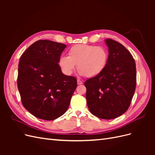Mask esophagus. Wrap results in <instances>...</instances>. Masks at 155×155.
<instances>
[{"instance_id":"1","label":"esophagus","mask_w":155,"mask_h":155,"mask_svg":"<svg viewBox=\"0 0 155 155\" xmlns=\"http://www.w3.org/2000/svg\"><path fill=\"white\" fill-rule=\"evenodd\" d=\"M77 82H78V85H81V84H83V81H81V80H79V79H78Z\"/></svg>"}]
</instances>
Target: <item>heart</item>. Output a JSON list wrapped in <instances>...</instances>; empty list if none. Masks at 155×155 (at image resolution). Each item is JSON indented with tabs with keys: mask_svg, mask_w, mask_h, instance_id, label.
I'll return each mask as SVG.
<instances>
[{
	"mask_svg": "<svg viewBox=\"0 0 155 155\" xmlns=\"http://www.w3.org/2000/svg\"><path fill=\"white\" fill-rule=\"evenodd\" d=\"M68 56L62 55L59 65L62 72L70 76L78 64L79 74L88 78L100 75L106 68L109 61V52L103 46L79 44L68 50Z\"/></svg>",
	"mask_w": 155,
	"mask_h": 155,
	"instance_id": "obj_1",
	"label": "heart"
}]
</instances>
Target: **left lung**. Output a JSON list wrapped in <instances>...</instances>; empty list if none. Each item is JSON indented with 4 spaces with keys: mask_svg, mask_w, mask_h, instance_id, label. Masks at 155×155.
Masks as SVG:
<instances>
[{
    "mask_svg": "<svg viewBox=\"0 0 155 155\" xmlns=\"http://www.w3.org/2000/svg\"><path fill=\"white\" fill-rule=\"evenodd\" d=\"M109 61L100 75L84 83L88 109L97 118L111 120L127 110L137 85L136 64L124 46L110 39H105Z\"/></svg>",
    "mask_w": 155,
    "mask_h": 155,
    "instance_id": "left-lung-1",
    "label": "left lung"
}]
</instances>
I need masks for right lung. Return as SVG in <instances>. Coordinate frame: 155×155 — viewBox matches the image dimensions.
<instances>
[{"label":"right lung","mask_w":155,"mask_h":155,"mask_svg":"<svg viewBox=\"0 0 155 155\" xmlns=\"http://www.w3.org/2000/svg\"><path fill=\"white\" fill-rule=\"evenodd\" d=\"M66 47V45L57 42L39 40L20 58L17 87L21 101L36 118L55 120L69 107L77 79L63 74L58 64Z\"/></svg>","instance_id":"right-lung-1"}]
</instances>
